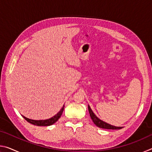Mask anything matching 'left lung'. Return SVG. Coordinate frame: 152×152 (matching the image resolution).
<instances>
[{
	"mask_svg": "<svg viewBox=\"0 0 152 152\" xmlns=\"http://www.w3.org/2000/svg\"><path fill=\"white\" fill-rule=\"evenodd\" d=\"M88 111H89L90 116H91L92 121H93V123L97 126V127H99L100 128H102V129H121L123 128V127H116V126L110 125L109 123H107L106 122L103 121L101 120L99 118H98L96 117V115L93 113L91 107H90L89 105H88Z\"/></svg>",
	"mask_w": 152,
	"mask_h": 152,
	"instance_id": "obj_1",
	"label": "left lung"
}]
</instances>
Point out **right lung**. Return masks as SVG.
<instances>
[{
    "label": "right lung",
    "mask_w": 152,
    "mask_h": 152,
    "mask_svg": "<svg viewBox=\"0 0 152 152\" xmlns=\"http://www.w3.org/2000/svg\"><path fill=\"white\" fill-rule=\"evenodd\" d=\"M64 109V104L63 105L62 108H61L60 111H59L57 114L55 115L54 116H53L52 117L50 118V119H45V120H33V119H29V118L25 117V116H23V115H22V116L23 117L24 119L26 120L27 121L31 123L33 125H35L37 126H50L54 124V123L57 121L59 119H60L61 114H62Z\"/></svg>",
    "instance_id": "add662e5"
}]
</instances>
